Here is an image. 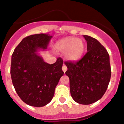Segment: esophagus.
<instances>
[{
	"label": "esophagus",
	"mask_w": 124,
	"mask_h": 124,
	"mask_svg": "<svg viewBox=\"0 0 124 124\" xmlns=\"http://www.w3.org/2000/svg\"><path fill=\"white\" fill-rule=\"evenodd\" d=\"M62 70H63V71L64 72H65L66 71H67V66L65 65V64H63V67H62Z\"/></svg>",
	"instance_id": "34e87169"
}]
</instances>
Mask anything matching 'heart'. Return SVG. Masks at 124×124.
Returning <instances> with one entry per match:
<instances>
[{
  "instance_id": "b5f03b06",
  "label": "heart",
  "mask_w": 124,
  "mask_h": 124,
  "mask_svg": "<svg viewBox=\"0 0 124 124\" xmlns=\"http://www.w3.org/2000/svg\"><path fill=\"white\" fill-rule=\"evenodd\" d=\"M56 48L60 52H67L66 56L68 60L77 61L83 56L85 44L82 39L70 37L59 41L56 45Z\"/></svg>"
}]
</instances>
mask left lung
<instances>
[{"instance_id": "8db88e82", "label": "left lung", "mask_w": 124, "mask_h": 124, "mask_svg": "<svg viewBox=\"0 0 124 124\" xmlns=\"http://www.w3.org/2000/svg\"><path fill=\"white\" fill-rule=\"evenodd\" d=\"M87 52L76 62L65 61L70 79V94L76 102L88 105L101 99L111 78L109 56L104 46L95 38L84 35Z\"/></svg>"}]
</instances>
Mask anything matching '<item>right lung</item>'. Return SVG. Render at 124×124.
<instances>
[{
    "label": "right lung",
    "instance_id": "add662e5",
    "mask_svg": "<svg viewBox=\"0 0 124 124\" xmlns=\"http://www.w3.org/2000/svg\"><path fill=\"white\" fill-rule=\"evenodd\" d=\"M52 36L32 34L24 38L11 56V76L18 95L27 104L42 107L50 102L64 72L63 59L48 64L38 54L39 49L47 48Z\"/></svg>",
    "mask_w": 124,
    "mask_h": 124
}]
</instances>
